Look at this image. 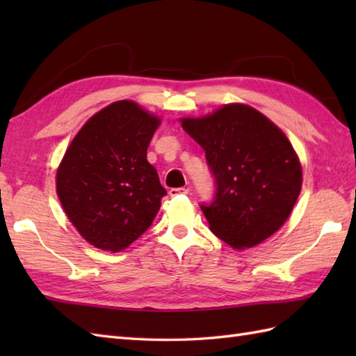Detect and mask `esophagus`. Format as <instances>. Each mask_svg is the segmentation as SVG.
Here are the masks:
<instances>
[{"instance_id": "34e87169", "label": "esophagus", "mask_w": 356, "mask_h": 356, "mask_svg": "<svg viewBox=\"0 0 356 356\" xmlns=\"http://www.w3.org/2000/svg\"><path fill=\"white\" fill-rule=\"evenodd\" d=\"M188 194V188H171L170 195L171 197H176V195H184Z\"/></svg>"}]
</instances>
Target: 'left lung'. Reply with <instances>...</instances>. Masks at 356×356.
<instances>
[{"label": "left lung", "mask_w": 356, "mask_h": 356, "mask_svg": "<svg viewBox=\"0 0 356 356\" xmlns=\"http://www.w3.org/2000/svg\"><path fill=\"white\" fill-rule=\"evenodd\" d=\"M205 151L216 194L200 205L213 234L236 249L261 243L282 228L303 174L292 143L260 111L228 104L203 118L180 119Z\"/></svg>", "instance_id": "left-lung-1"}]
</instances>
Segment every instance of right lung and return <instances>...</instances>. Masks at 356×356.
<instances>
[{
	"label": "right lung",
	"instance_id": "right-lung-1",
	"mask_svg": "<svg viewBox=\"0 0 356 356\" xmlns=\"http://www.w3.org/2000/svg\"><path fill=\"white\" fill-rule=\"evenodd\" d=\"M161 119L133 101L90 118L67 148L56 193L69 220L90 245L119 252L153 223L166 195L147 149Z\"/></svg>",
	"mask_w": 356,
	"mask_h": 356
}]
</instances>
